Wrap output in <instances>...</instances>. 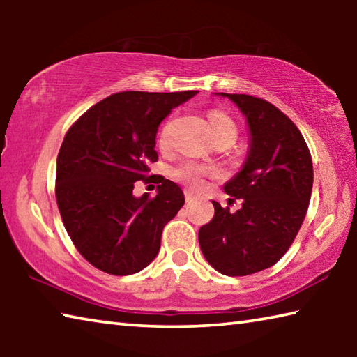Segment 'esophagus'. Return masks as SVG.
<instances>
[{
  "label": "esophagus",
  "instance_id": "obj_1",
  "mask_svg": "<svg viewBox=\"0 0 357 357\" xmlns=\"http://www.w3.org/2000/svg\"><path fill=\"white\" fill-rule=\"evenodd\" d=\"M184 197H185V202H192L193 200V193L189 192V190L184 192Z\"/></svg>",
  "mask_w": 357,
  "mask_h": 357
}]
</instances>
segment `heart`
Wrapping results in <instances>:
<instances>
[{"instance_id":"1","label":"heart","mask_w":357,"mask_h":357,"mask_svg":"<svg viewBox=\"0 0 357 357\" xmlns=\"http://www.w3.org/2000/svg\"><path fill=\"white\" fill-rule=\"evenodd\" d=\"M208 123L213 138L222 135H233L236 138V124H234L227 114H223L220 112H211L208 114ZM167 143V130L164 129L159 135V146L165 148ZM215 173V168L213 167L198 164V162L193 160H184L173 168L172 178L174 181H178V183L184 184L185 187H189V189H200V187H203L206 178L214 176Z\"/></svg>"}]
</instances>
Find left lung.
<instances>
[{"mask_svg": "<svg viewBox=\"0 0 357 357\" xmlns=\"http://www.w3.org/2000/svg\"><path fill=\"white\" fill-rule=\"evenodd\" d=\"M220 96L236 104L250 130L243 170L223 185L243 208L231 214L213 202L215 214L198 241L215 271L239 277L271 268L293 244L309 208L313 165L304 137L279 108L247 94Z\"/></svg>", "mask_w": 357, "mask_h": 357, "instance_id": "1", "label": "left lung"}]
</instances>
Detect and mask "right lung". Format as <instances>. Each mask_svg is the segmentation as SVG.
<instances>
[{"label": "right lung", "instance_id": "right-lung-1", "mask_svg": "<svg viewBox=\"0 0 357 357\" xmlns=\"http://www.w3.org/2000/svg\"><path fill=\"white\" fill-rule=\"evenodd\" d=\"M195 94H112L66 134L56 160V203L72 243L94 268L130 275L159 253L162 229L183 208L184 193L164 178L154 198H137L132 190L151 178L159 124Z\"/></svg>", "mask_w": 357, "mask_h": 357}]
</instances>
